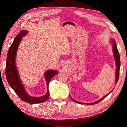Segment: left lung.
<instances>
[{"label": "left lung", "mask_w": 127, "mask_h": 127, "mask_svg": "<svg viewBox=\"0 0 127 127\" xmlns=\"http://www.w3.org/2000/svg\"><path fill=\"white\" fill-rule=\"evenodd\" d=\"M112 43H113V53H114V58H115V60H116V64H117V71H116V83L117 84L118 82V80L119 79V72H120V55H119V53L118 51V50L117 49V44L116 43V42H115L114 40H112ZM113 91V90L111 91L110 93H111ZM110 93L107 94V95H106L105 96H104L103 97H102V98H101L100 99H99L96 102H95L94 103H82V102H79L78 101H75V99H73L71 96V99H72L73 101H74L75 102H76L77 103H79V104H86L87 105H93V104H97L98 102H99L100 101H101L106 96H107V95H108Z\"/></svg>", "instance_id": "1"}]
</instances>
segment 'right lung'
<instances>
[{
	"mask_svg": "<svg viewBox=\"0 0 127 127\" xmlns=\"http://www.w3.org/2000/svg\"><path fill=\"white\" fill-rule=\"evenodd\" d=\"M27 34V31L22 30L15 37L14 42L10 47L7 56L6 66V77L10 87L16 93L22 101L30 104L42 103L45 101L49 97V91L48 86L50 82L55 75L58 74L56 70H48L45 72V77L47 84L48 91L46 94L39 97H32L29 95L25 92L23 85L19 78L18 72L15 64V56L18 46L22 39V37Z\"/></svg>",
	"mask_w": 127,
	"mask_h": 127,
	"instance_id": "right-lung-1",
	"label": "right lung"
}]
</instances>
